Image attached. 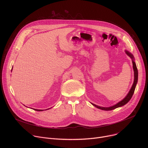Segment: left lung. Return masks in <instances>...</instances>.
I'll list each match as a JSON object with an SVG mask.
<instances>
[{"instance_id":"obj_1","label":"left lung","mask_w":148,"mask_h":148,"mask_svg":"<svg viewBox=\"0 0 148 148\" xmlns=\"http://www.w3.org/2000/svg\"><path fill=\"white\" fill-rule=\"evenodd\" d=\"M125 53L126 54H127L128 56H129L132 60V64H133V69H134V83H133V85L130 90V91H129L128 94H127V95H126L125 98H123L122 101H121L120 102H119L118 103H117L116 104L113 105V106L112 107H99V106H98V105H95V104H94L92 103H91L92 105H93L94 107H95L96 108H98V109H100V110H105V111H110V110H114L115 108H117L118 107H122L123 105H125L126 103H127L130 101V99H131L134 93V91H135V88H136V84L138 82V69H137V67H136V63L134 61V56L131 53H130L128 51H126L125 50Z\"/></svg>"}]
</instances>
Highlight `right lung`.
Here are the masks:
<instances>
[{"instance_id":"1","label":"right lung","mask_w":148,"mask_h":148,"mask_svg":"<svg viewBox=\"0 0 148 148\" xmlns=\"http://www.w3.org/2000/svg\"><path fill=\"white\" fill-rule=\"evenodd\" d=\"M49 109H50V108H49ZM49 109H47V110H49ZM33 110L35 111H43V110H36V109H34V108H33Z\"/></svg>"}]
</instances>
